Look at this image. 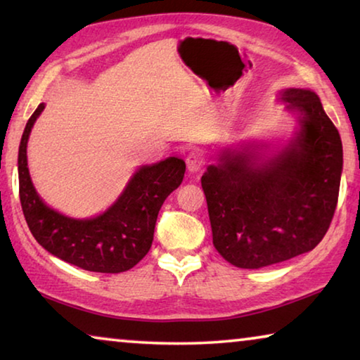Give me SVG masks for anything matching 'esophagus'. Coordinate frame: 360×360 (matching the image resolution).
Returning <instances> with one entry per match:
<instances>
[{
  "instance_id": "1",
  "label": "esophagus",
  "mask_w": 360,
  "mask_h": 360,
  "mask_svg": "<svg viewBox=\"0 0 360 360\" xmlns=\"http://www.w3.org/2000/svg\"><path fill=\"white\" fill-rule=\"evenodd\" d=\"M186 163H187V169H189L191 173H197V171L200 169L205 163L203 153L200 150H192L189 155H187Z\"/></svg>"
}]
</instances>
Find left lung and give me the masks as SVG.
Masks as SVG:
<instances>
[{"mask_svg": "<svg viewBox=\"0 0 360 360\" xmlns=\"http://www.w3.org/2000/svg\"><path fill=\"white\" fill-rule=\"evenodd\" d=\"M300 110L296 138L274 157L261 147L226 149L202 176L213 245L231 264L259 269L311 252L338 203L343 146L321 99L309 89L281 93Z\"/></svg>", "mask_w": 360, "mask_h": 360, "instance_id": "left-lung-1", "label": "left lung"}]
</instances>
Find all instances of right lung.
Here are the masks:
<instances>
[{
  "label": "right lung",
  "instance_id": "1",
  "mask_svg": "<svg viewBox=\"0 0 360 360\" xmlns=\"http://www.w3.org/2000/svg\"><path fill=\"white\" fill-rule=\"evenodd\" d=\"M44 104L28 118L19 146V195L28 229L51 255L91 272L118 274L134 267L149 253L163 202L184 178L186 163L169 157L142 167L118 200L91 219H73L44 203L32 184L27 142Z\"/></svg>",
  "mask_w": 360,
  "mask_h": 360
}]
</instances>
